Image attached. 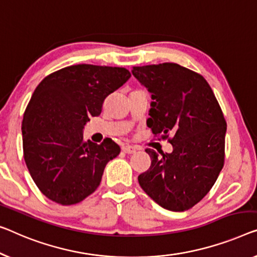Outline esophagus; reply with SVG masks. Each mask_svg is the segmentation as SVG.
Masks as SVG:
<instances>
[{
  "instance_id": "1",
  "label": "esophagus",
  "mask_w": 257,
  "mask_h": 257,
  "mask_svg": "<svg viewBox=\"0 0 257 257\" xmlns=\"http://www.w3.org/2000/svg\"><path fill=\"white\" fill-rule=\"evenodd\" d=\"M122 151L125 153H135L136 148L133 147V145H124V147L122 148Z\"/></svg>"
}]
</instances>
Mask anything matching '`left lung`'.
I'll list each match as a JSON object with an SVG mask.
<instances>
[{
	"label": "left lung",
	"instance_id": "left-lung-1",
	"mask_svg": "<svg viewBox=\"0 0 257 257\" xmlns=\"http://www.w3.org/2000/svg\"><path fill=\"white\" fill-rule=\"evenodd\" d=\"M133 75L151 93L147 124L167 139L171 153L147 149L151 166L139 175L145 193L171 211L197 204L224 166L226 121L213 91L196 72L177 63L134 67Z\"/></svg>",
	"mask_w": 257,
	"mask_h": 257
}]
</instances>
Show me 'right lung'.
<instances>
[{
    "label": "right lung",
    "mask_w": 257,
    "mask_h": 257,
    "mask_svg": "<svg viewBox=\"0 0 257 257\" xmlns=\"http://www.w3.org/2000/svg\"><path fill=\"white\" fill-rule=\"evenodd\" d=\"M130 76L124 68L76 64L48 75L34 90L23 117V150L31 177L49 200L76 204L100 185L120 147L110 139L85 142L83 129Z\"/></svg>",
    "instance_id": "1"
}]
</instances>
